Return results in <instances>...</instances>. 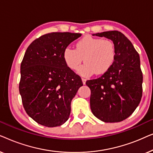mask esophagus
I'll list each match as a JSON object with an SVG mask.
<instances>
[{
	"instance_id": "34e87169",
	"label": "esophagus",
	"mask_w": 153,
	"mask_h": 153,
	"mask_svg": "<svg viewBox=\"0 0 153 153\" xmlns=\"http://www.w3.org/2000/svg\"><path fill=\"white\" fill-rule=\"evenodd\" d=\"M81 80H82L83 84H85V81H86V79H85V78H82V79H81Z\"/></svg>"
}]
</instances>
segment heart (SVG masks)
<instances>
[{
	"mask_svg": "<svg viewBox=\"0 0 153 153\" xmlns=\"http://www.w3.org/2000/svg\"><path fill=\"white\" fill-rule=\"evenodd\" d=\"M116 55V46L111 40L86 35L76 42L75 49L65 48L62 58L66 65L72 70L79 68L83 58L85 64L79 68L78 72L89 76L93 73L100 75L107 72L114 64Z\"/></svg>",
	"mask_w": 153,
	"mask_h": 153,
	"instance_id": "b5f03b06",
	"label": "heart"
}]
</instances>
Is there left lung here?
Listing matches in <instances>:
<instances>
[{"label":"left lung","instance_id":"obj_1","mask_svg":"<svg viewBox=\"0 0 153 153\" xmlns=\"http://www.w3.org/2000/svg\"><path fill=\"white\" fill-rule=\"evenodd\" d=\"M93 35L112 40L116 55L107 72L85 83L91 91V111L94 116L105 123L120 122L134 111L142 97L143 74L139 54L119 31H106Z\"/></svg>","mask_w":153,"mask_h":153}]
</instances>
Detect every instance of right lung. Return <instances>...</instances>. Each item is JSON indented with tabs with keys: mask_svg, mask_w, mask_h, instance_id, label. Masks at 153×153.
I'll return each instance as SVG.
<instances>
[{
	"mask_svg": "<svg viewBox=\"0 0 153 153\" xmlns=\"http://www.w3.org/2000/svg\"><path fill=\"white\" fill-rule=\"evenodd\" d=\"M81 36L68 32L47 33L27 48L19 88L25 111L39 124L53 127L68 120L71 101L83 83L65 63L62 53Z\"/></svg>",
	"mask_w": 153,
	"mask_h": 153,
	"instance_id": "add662e5",
	"label": "right lung"
}]
</instances>
